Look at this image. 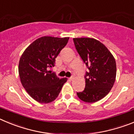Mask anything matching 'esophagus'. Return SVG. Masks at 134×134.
I'll list each match as a JSON object with an SVG mask.
<instances>
[{"mask_svg": "<svg viewBox=\"0 0 134 134\" xmlns=\"http://www.w3.org/2000/svg\"><path fill=\"white\" fill-rule=\"evenodd\" d=\"M73 79H74V77H73V76H72V77H70L69 78V80H72Z\"/></svg>", "mask_w": 134, "mask_h": 134, "instance_id": "34e87169", "label": "esophagus"}]
</instances>
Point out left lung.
<instances>
[{
  "instance_id": "8db88e82",
  "label": "left lung",
  "mask_w": 134,
  "mask_h": 134,
  "mask_svg": "<svg viewBox=\"0 0 134 134\" xmlns=\"http://www.w3.org/2000/svg\"><path fill=\"white\" fill-rule=\"evenodd\" d=\"M74 46L88 71L85 76V88L77 93L80 100L94 103L107 95L114 85L116 62L104 44L88 37L74 38Z\"/></svg>"
}]
</instances>
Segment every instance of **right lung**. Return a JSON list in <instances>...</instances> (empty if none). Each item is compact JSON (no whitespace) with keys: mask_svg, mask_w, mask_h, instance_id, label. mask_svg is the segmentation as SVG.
<instances>
[{"mask_svg":"<svg viewBox=\"0 0 134 134\" xmlns=\"http://www.w3.org/2000/svg\"><path fill=\"white\" fill-rule=\"evenodd\" d=\"M69 37L44 36L29 45L20 58L19 74L27 93L40 103H49L58 97L66 78L59 79L48 70L68 43Z\"/></svg>","mask_w":134,"mask_h":134,"instance_id":"add662e5","label":"right lung"}]
</instances>
